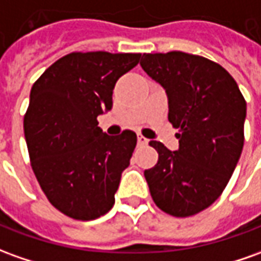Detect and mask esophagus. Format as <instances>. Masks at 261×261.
<instances>
[{
    "label": "esophagus",
    "mask_w": 261,
    "mask_h": 261,
    "mask_svg": "<svg viewBox=\"0 0 261 261\" xmlns=\"http://www.w3.org/2000/svg\"><path fill=\"white\" fill-rule=\"evenodd\" d=\"M138 145H141V146L148 145V139L145 136H142V135H138Z\"/></svg>",
    "instance_id": "esophagus-1"
}]
</instances>
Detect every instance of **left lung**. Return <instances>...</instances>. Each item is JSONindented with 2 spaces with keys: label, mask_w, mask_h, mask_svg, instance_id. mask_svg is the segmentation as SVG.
<instances>
[{
  "label": "left lung",
  "mask_w": 261,
  "mask_h": 261,
  "mask_svg": "<svg viewBox=\"0 0 261 261\" xmlns=\"http://www.w3.org/2000/svg\"><path fill=\"white\" fill-rule=\"evenodd\" d=\"M141 66L168 93L169 122L179 149L149 145L159 154L145 170L154 204L175 217L207 209L223 193L244 143L246 100L236 81L215 61L170 51L143 54Z\"/></svg>",
  "instance_id": "obj_1"
}]
</instances>
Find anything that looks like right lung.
Returning a JSON list of instances; mask_svg holds the SVG:
<instances>
[{
  "label": "right lung",
  "instance_id": "add662e5",
  "mask_svg": "<svg viewBox=\"0 0 261 261\" xmlns=\"http://www.w3.org/2000/svg\"><path fill=\"white\" fill-rule=\"evenodd\" d=\"M142 54L71 52L32 85L24 116L31 168L52 206L75 220L112 209L120 175L129 166L136 134L109 136L98 115L112 108L116 81Z\"/></svg>",
  "mask_w": 261,
  "mask_h": 261
}]
</instances>
